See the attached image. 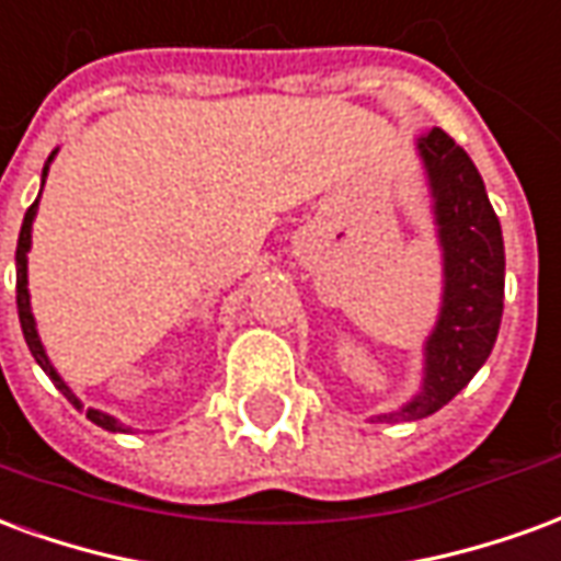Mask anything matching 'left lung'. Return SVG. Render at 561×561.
Returning <instances> with one entry per match:
<instances>
[{
    "mask_svg": "<svg viewBox=\"0 0 561 561\" xmlns=\"http://www.w3.org/2000/svg\"><path fill=\"white\" fill-rule=\"evenodd\" d=\"M417 152L433 195L445 291L438 321L423 345L421 393L400 412L378 414V421L388 423L435 414L469 385L493 352L505 304L502 225L474 161L442 128L426 131Z\"/></svg>",
    "mask_w": 561,
    "mask_h": 561,
    "instance_id": "8db88e82",
    "label": "left lung"
}]
</instances>
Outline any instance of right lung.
Masks as SVG:
<instances>
[{"instance_id":"add662e5","label":"right lung","mask_w":561,"mask_h":561,"mask_svg":"<svg viewBox=\"0 0 561 561\" xmlns=\"http://www.w3.org/2000/svg\"><path fill=\"white\" fill-rule=\"evenodd\" d=\"M56 149L50 152V159H47V164H44V173H42V188H44V176H47V168H50V161H54ZM42 197V195H38ZM38 197H35V204H32L30 209H26V216H23V225H20V237H18V316H20V328H23V340H26V345H30L32 357H35V364L42 366L44 373L50 376V381L56 385V390L66 397L75 409H83L80 405V400L71 393V388H68L66 381H62V376L56 373L54 364L47 360V352H44L42 340H38V330H35V318H32V306H30V279H26V264H30V245H32V221H35V213H38ZM87 417H90L95 426H102V430H107V433H128L131 426H126V423H119L114 417V414L107 412H99V409H87Z\"/></svg>"}]
</instances>
